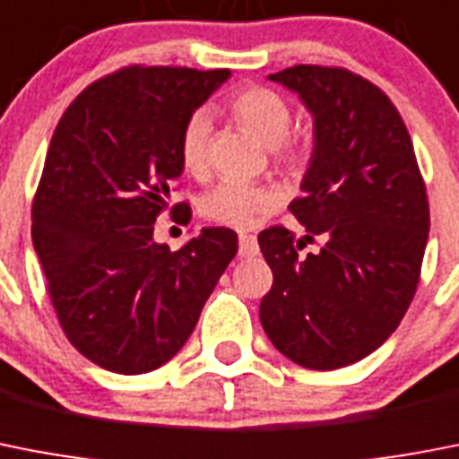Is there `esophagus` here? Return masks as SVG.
<instances>
[{"label": "esophagus", "instance_id": "esophagus-1", "mask_svg": "<svg viewBox=\"0 0 459 459\" xmlns=\"http://www.w3.org/2000/svg\"><path fill=\"white\" fill-rule=\"evenodd\" d=\"M238 254L242 259H252L259 254V242L254 236H240V247H238Z\"/></svg>", "mask_w": 459, "mask_h": 459}]
</instances>
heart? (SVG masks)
I'll return each instance as SVG.
<instances>
[{"mask_svg":"<svg viewBox=\"0 0 459 459\" xmlns=\"http://www.w3.org/2000/svg\"><path fill=\"white\" fill-rule=\"evenodd\" d=\"M230 111L242 128L264 146H280L291 130V109L287 100L271 88H245L230 100ZM210 114L205 109L188 117L179 142L184 170L200 177L207 170V140H210ZM284 163H299V152L287 149ZM277 205V194L268 186L242 182H221L200 198V214L230 229H252L264 214Z\"/></svg>","mask_w":459,"mask_h":459,"instance_id":"heart-1","label":"heart"}]
</instances>
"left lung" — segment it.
I'll use <instances>...</instances> for the list:
<instances>
[{
    "mask_svg": "<svg viewBox=\"0 0 459 459\" xmlns=\"http://www.w3.org/2000/svg\"><path fill=\"white\" fill-rule=\"evenodd\" d=\"M268 79L313 117V153L291 214L306 229H268L273 271L261 299L265 336L299 367L331 371L364 359L413 301L429 238V205L413 142L380 88L345 69L296 65ZM323 247L306 257V241Z\"/></svg>",
    "mask_w": 459,
    "mask_h": 459,
    "instance_id": "8db88e82",
    "label": "left lung"
}]
</instances>
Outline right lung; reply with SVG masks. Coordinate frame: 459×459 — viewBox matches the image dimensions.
Returning <instances> with one entry per match:
<instances>
[{
    "label": "right lung",
    "mask_w": 459,
    "mask_h": 459,
    "mask_svg": "<svg viewBox=\"0 0 459 459\" xmlns=\"http://www.w3.org/2000/svg\"><path fill=\"white\" fill-rule=\"evenodd\" d=\"M229 79V69H121L81 92L53 133L34 252L65 336L107 371L137 376L170 361L236 256L238 236L223 226L177 252L153 238L184 172V126Z\"/></svg>",
    "instance_id": "1"
}]
</instances>
